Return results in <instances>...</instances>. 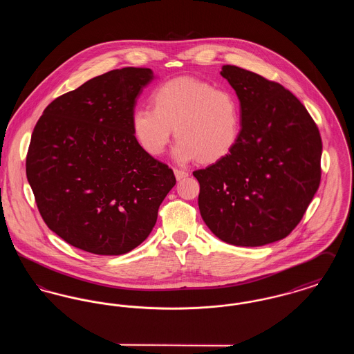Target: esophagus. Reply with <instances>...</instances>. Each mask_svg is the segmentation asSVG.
I'll use <instances>...</instances> for the list:
<instances>
[{
	"label": "esophagus",
	"instance_id": "obj_1",
	"mask_svg": "<svg viewBox=\"0 0 354 354\" xmlns=\"http://www.w3.org/2000/svg\"><path fill=\"white\" fill-rule=\"evenodd\" d=\"M174 174H175V176H176L178 180H182V179H185V178L188 176V172L185 171V169H174Z\"/></svg>",
	"mask_w": 354,
	"mask_h": 354
}]
</instances>
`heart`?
I'll use <instances>...</instances> for the list:
<instances>
[{
    "label": "heart",
    "mask_w": 354,
    "mask_h": 354,
    "mask_svg": "<svg viewBox=\"0 0 354 354\" xmlns=\"http://www.w3.org/2000/svg\"><path fill=\"white\" fill-rule=\"evenodd\" d=\"M150 107L135 109L133 134L151 156H160L172 131L178 139L174 158L202 165L223 160L235 149L241 133V107L235 95L191 77H179L155 87Z\"/></svg>",
    "instance_id": "1"
}]
</instances>
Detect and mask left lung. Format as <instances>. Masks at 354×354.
Returning a JSON list of instances; mask_svg holds the SVG:
<instances>
[{"instance_id":"1","label":"left lung","mask_w":354,"mask_h":354,"mask_svg":"<svg viewBox=\"0 0 354 354\" xmlns=\"http://www.w3.org/2000/svg\"><path fill=\"white\" fill-rule=\"evenodd\" d=\"M220 74L240 101L241 133L228 156L194 171L199 209L220 240L260 247L289 235L317 192L320 131L281 84L231 65Z\"/></svg>"}]
</instances>
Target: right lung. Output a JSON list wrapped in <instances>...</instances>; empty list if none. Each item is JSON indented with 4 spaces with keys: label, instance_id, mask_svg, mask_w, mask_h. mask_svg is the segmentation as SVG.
<instances>
[{
    "label": "right lung",
    "instance_id": "right-lung-1",
    "mask_svg": "<svg viewBox=\"0 0 354 354\" xmlns=\"http://www.w3.org/2000/svg\"><path fill=\"white\" fill-rule=\"evenodd\" d=\"M152 70L123 68L55 98L34 127L26 176L46 225L86 252L117 256L143 243L174 171L133 134L135 100Z\"/></svg>",
    "mask_w": 354,
    "mask_h": 354
}]
</instances>
